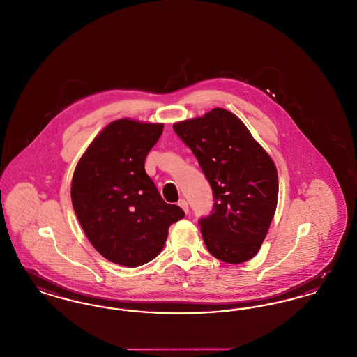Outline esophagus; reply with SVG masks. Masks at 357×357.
<instances>
[{
  "label": "esophagus",
  "mask_w": 357,
  "mask_h": 357,
  "mask_svg": "<svg viewBox=\"0 0 357 357\" xmlns=\"http://www.w3.org/2000/svg\"><path fill=\"white\" fill-rule=\"evenodd\" d=\"M178 206L185 211V214L188 213V203H187V200L181 199L178 202Z\"/></svg>",
  "instance_id": "obj_1"
}]
</instances>
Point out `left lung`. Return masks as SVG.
<instances>
[{
  "instance_id": "obj_1",
  "label": "left lung",
  "mask_w": 357,
  "mask_h": 357,
  "mask_svg": "<svg viewBox=\"0 0 357 357\" xmlns=\"http://www.w3.org/2000/svg\"><path fill=\"white\" fill-rule=\"evenodd\" d=\"M172 128L213 188V214L199 220L207 250L229 264L252 259L278 206L279 181L270 154L236 115L222 107Z\"/></svg>"
}]
</instances>
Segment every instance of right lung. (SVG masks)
<instances>
[{"mask_svg":"<svg viewBox=\"0 0 357 357\" xmlns=\"http://www.w3.org/2000/svg\"><path fill=\"white\" fill-rule=\"evenodd\" d=\"M163 123L121 118L109 123L79 158L73 208L93 247L112 263L139 267L157 257L169 227L185 213L162 199L144 159Z\"/></svg>","mask_w":357,"mask_h":357,"instance_id":"add662e5","label":"right lung"}]
</instances>
